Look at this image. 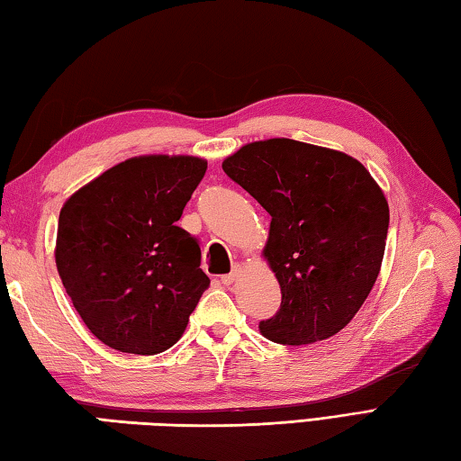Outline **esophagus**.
<instances>
[{
  "instance_id": "obj_1",
  "label": "esophagus",
  "mask_w": 461,
  "mask_h": 461,
  "mask_svg": "<svg viewBox=\"0 0 461 461\" xmlns=\"http://www.w3.org/2000/svg\"><path fill=\"white\" fill-rule=\"evenodd\" d=\"M240 274H241V270H240V267L236 266V267H233V270H231L230 274L221 276V282L225 284V286H231V284L240 278Z\"/></svg>"
}]
</instances>
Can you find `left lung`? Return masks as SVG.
<instances>
[{
	"instance_id": "1",
	"label": "left lung",
	"mask_w": 461,
	"mask_h": 461,
	"mask_svg": "<svg viewBox=\"0 0 461 461\" xmlns=\"http://www.w3.org/2000/svg\"><path fill=\"white\" fill-rule=\"evenodd\" d=\"M221 167L272 215L262 256L282 304L259 332L290 347L334 337L381 272L389 203L379 183L355 157L292 139L254 140Z\"/></svg>"
}]
</instances>
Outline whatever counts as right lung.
Returning <instances> with one entry per match:
<instances>
[{
  "mask_svg": "<svg viewBox=\"0 0 461 461\" xmlns=\"http://www.w3.org/2000/svg\"><path fill=\"white\" fill-rule=\"evenodd\" d=\"M205 169L202 157H131L62 205L58 274L106 347L157 355L185 332L209 278L197 240L175 223Z\"/></svg>",
  "mask_w": 461,
  "mask_h": 461,
  "instance_id": "right-lung-1",
  "label": "right lung"
}]
</instances>
